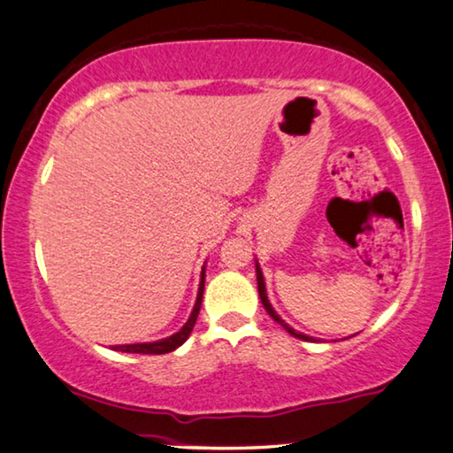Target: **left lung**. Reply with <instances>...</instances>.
Here are the masks:
<instances>
[{
  "instance_id": "8db88e82",
  "label": "left lung",
  "mask_w": 453,
  "mask_h": 453,
  "mask_svg": "<svg viewBox=\"0 0 453 453\" xmlns=\"http://www.w3.org/2000/svg\"><path fill=\"white\" fill-rule=\"evenodd\" d=\"M256 280H258V295H260V301H262V305H265V309H266V313L273 317V319L279 323V326L282 327V329H287L288 334H291L293 337H296V340H305V342H313V337H309V335H305V334H301V332H295V329L288 326V323H285V319H280V315L274 311V307L270 305V301H268V296H266V285H265V274H262V270H260V265H258V260H256Z\"/></svg>"
}]
</instances>
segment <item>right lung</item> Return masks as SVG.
<instances>
[{
	"instance_id": "1",
	"label": "right lung",
	"mask_w": 453,
	"mask_h": 453,
	"mask_svg": "<svg viewBox=\"0 0 453 453\" xmlns=\"http://www.w3.org/2000/svg\"><path fill=\"white\" fill-rule=\"evenodd\" d=\"M203 288H205V266L201 268L199 293H197V301H195V307H193V311H191V317H188L185 326L180 327L177 334L168 335V337H165V340H158V342L126 343V346H116L113 349H116V352H126V354H168V352H173V349H177L179 346H183V343L188 340V335H191V332H193L195 321H197V315H199V309H201V301H203Z\"/></svg>"
}]
</instances>
